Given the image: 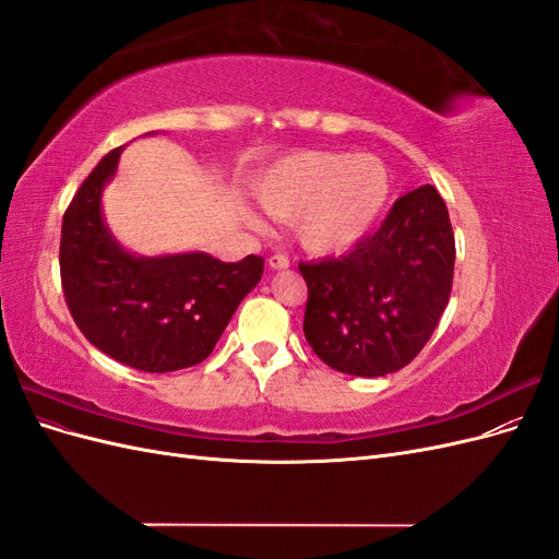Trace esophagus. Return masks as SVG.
Instances as JSON below:
<instances>
[{
    "mask_svg": "<svg viewBox=\"0 0 559 559\" xmlns=\"http://www.w3.org/2000/svg\"><path fill=\"white\" fill-rule=\"evenodd\" d=\"M289 265H292V261H289V257H284V253H273V257L267 259L270 270H286Z\"/></svg>",
    "mask_w": 559,
    "mask_h": 559,
    "instance_id": "obj_1",
    "label": "esophagus"
}]
</instances>
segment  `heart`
Masks as SVG:
<instances>
[{
	"mask_svg": "<svg viewBox=\"0 0 559 559\" xmlns=\"http://www.w3.org/2000/svg\"><path fill=\"white\" fill-rule=\"evenodd\" d=\"M263 210L292 222L296 240L312 253L357 245L373 228L389 198L380 158L343 151H294L257 181Z\"/></svg>",
	"mask_w": 559,
	"mask_h": 559,
	"instance_id": "obj_1",
	"label": "heart"
}]
</instances>
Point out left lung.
<instances>
[{
  "label": "left lung",
  "mask_w": 559,
  "mask_h": 559,
  "mask_svg": "<svg viewBox=\"0 0 559 559\" xmlns=\"http://www.w3.org/2000/svg\"><path fill=\"white\" fill-rule=\"evenodd\" d=\"M308 284L302 331L341 373L380 378L408 366L452 289L454 233L431 183L401 195L382 226L337 259L298 265Z\"/></svg>",
  "instance_id": "obj_1"
}]
</instances>
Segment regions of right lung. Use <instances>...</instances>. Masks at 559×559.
I'll list each match as a JSON object with an SVG mask.
<instances>
[{
	"mask_svg": "<svg viewBox=\"0 0 559 559\" xmlns=\"http://www.w3.org/2000/svg\"><path fill=\"white\" fill-rule=\"evenodd\" d=\"M121 146L95 165L62 216L60 280L76 326L99 352L146 373L205 361L242 298L263 275L261 257L224 263L210 253L134 257L114 240L105 183Z\"/></svg>",
	"mask_w": 559,
	"mask_h": 559,
	"instance_id": "1",
	"label": "right lung"
}]
</instances>
